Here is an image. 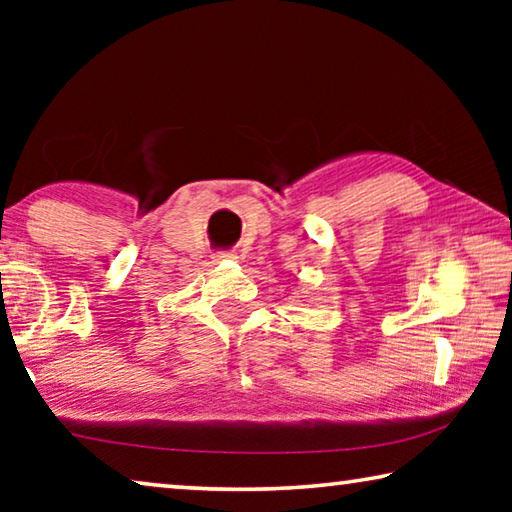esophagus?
<instances>
[{
  "label": "esophagus",
  "mask_w": 512,
  "mask_h": 512,
  "mask_svg": "<svg viewBox=\"0 0 512 512\" xmlns=\"http://www.w3.org/2000/svg\"><path fill=\"white\" fill-rule=\"evenodd\" d=\"M216 257H219V259H221V257H230V259H235L237 255H235V253H221V255H216Z\"/></svg>",
  "instance_id": "34e87169"
}]
</instances>
